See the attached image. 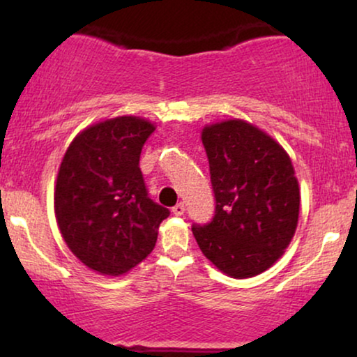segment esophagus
Masks as SVG:
<instances>
[{
    "label": "esophagus",
    "instance_id": "esophagus-1",
    "mask_svg": "<svg viewBox=\"0 0 357 357\" xmlns=\"http://www.w3.org/2000/svg\"><path fill=\"white\" fill-rule=\"evenodd\" d=\"M172 213L175 214V216H182V214L185 213V204L183 203L175 204V206L172 208Z\"/></svg>",
    "mask_w": 357,
    "mask_h": 357
}]
</instances>
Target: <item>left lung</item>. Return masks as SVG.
<instances>
[{
    "mask_svg": "<svg viewBox=\"0 0 357 357\" xmlns=\"http://www.w3.org/2000/svg\"><path fill=\"white\" fill-rule=\"evenodd\" d=\"M202 139L216 208L211 222L193 224V236L227 276L260 275L284 253L299 219V183L289 155L243 120L204 126Z\"/></svg>",
    "mask_w": 357,
    "mask_h": 357,
    "instance_id": "8db88e82",
    "label": "left lung"
}]
</instances>
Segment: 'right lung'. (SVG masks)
<instances>
[{"label":"right lung","mask_w":357,"mask_h":357,"mask_svg":"<svg viewBox=\"0 0 357 357\" xmlns=\"http://www.w3.org/2000/svg\"><path fill=\"white\" fill-rule=\"evenodd\" d=\"M154 125L138 116L92 125L61 160L55 216L70 250L91 270L119 276L153 252L167 208L149 198L139 169Z\"/></svg>","instance_id":"right-lung-1"}]
</instances>
